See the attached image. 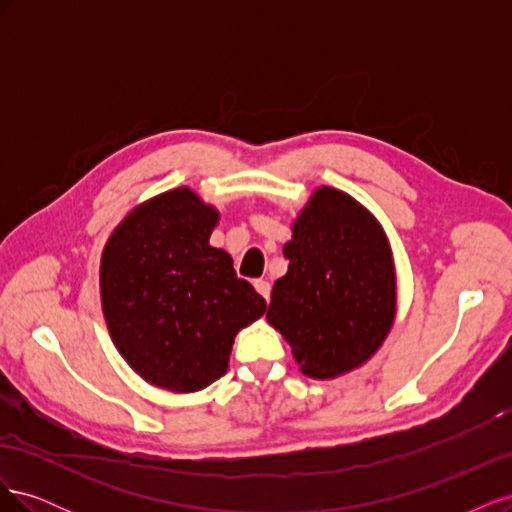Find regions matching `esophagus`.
<instances>
[{
	"mask_svg": "<svg viewBox=\"0 0 512 512\" xmlns=\"http://www.w3.org/2000/svg\"><path fill=\"white\" fill-rule=\"evenodd\" d=\"M254 288L258 290L260 297H265V299L269 301V297H271V284H269V282H265V280H256V282H254Z\"/></svg>",
	"mask_w": 512,
	"mask_h": 512,
	"instance_id": "esophagus-1",
	"label": "esophagus"
}]
</instances>
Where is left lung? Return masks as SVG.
<instances>
[{
    "instance_id": "8db88e82",
    "label": "left lung",
    "mask_w": 512,
    "mask_h": 512,
    "mask_svg": "<svg viewBox=\"0 0 512 512\" xmlns=\"http://www.w3.org/2000/svg\"><path fill=\"white\" fill-rule=\"evenodd\" d=\"M267 320L309 378L359 367L391 331L395 271L380 224L348 194L320 188L284 245Z\"/></svg>"
}]
</instances>
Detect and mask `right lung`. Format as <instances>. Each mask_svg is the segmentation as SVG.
<instances>
[{"label": "right lung", "instance_id": "obj_1", "mask_svg": "<svg viewBox=\"0 0 512 512\" xmlns=\"http://www.w3.org/2000/svg\"><path fill=\"white\" fill-rule=\"evenodd\" d=\"M218 211L188 190L134 209L108 239L102 309L123 359L147 382L192 393L222 378L237 331L267 301L209 245Z\"/></svg>", "mask_w": 512, "mask_h": 512}]
</instances>
